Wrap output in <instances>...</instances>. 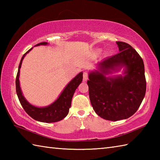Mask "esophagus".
Masks as SVG:
<instances>
[{"label": "esophagus", "instance_id": "obj_1", "mask_svg": "<svg viewBox=\"0 0 160 160\" xmlns=\"http://www.w3.org/2000/svg\"><path fill=\"white\" fill-rule=\"evenodd\" d=\"M88 80V73L87 72H84L83 73V80L87 81Z\"/></svg>", "mask_w": 160, "mask_h": 160}]
</instances>
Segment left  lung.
Returning <instances> with one entry per match:
<instances>
[{
    "instance_id": "left-lung-1",
    "label": "left lung",
    "mask_w": 160,
    "mask_h": 160,
    "mask_svg": "<svg viewBox=\"0 0 160 160\" xmlns=\"http://www.w3.org/2000/svg\"><path fill=\"white\" fill-rule=\"evenodd\" d=\"M120 52L98 64L90 72L87 84L95 112L107 120L118 121L132 116L140 107L147 89L144 62L128 44L116 42ZM125 67L123 77L106 74Z\"/></svg>"
}]
</instances>
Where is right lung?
I'll use <instances>...</instances> for the list:
<instances>
[{
    "label": "right lung",
    "mask_w": 160,
    "mask_h": 160,
    "mask_svg": "<svg viewBox=\"0 0 160 160\" xmlns=\"http://www.w3.org/2000/svg\"><path fill=\"white\" fill-rule=\"evenodd\" d=\"M47 44L48 43L46 42H42L37 44L36 46L47 45ZM32 49V48L30 49L24 54L19 64L18 73H17L16 78V89L17 96H18L20 102L24 110L26 111V113L30 117L34 119L35 120L41 122H46V123L58 122L65 118L69 113V108L71 105V100H72L75 91L82 81V72L78 73L67 84L62 91V92L60 95V96L58 98V99L52 104L45 107H37L33 106L31 104H29L26 100L25 97L23 96L22 91L20 89L19 82L20 69L21 67L22 60L26 56V54L29 53Z\"/></svg>",
    "instance_id": "add662e5"
}]
</instances>
